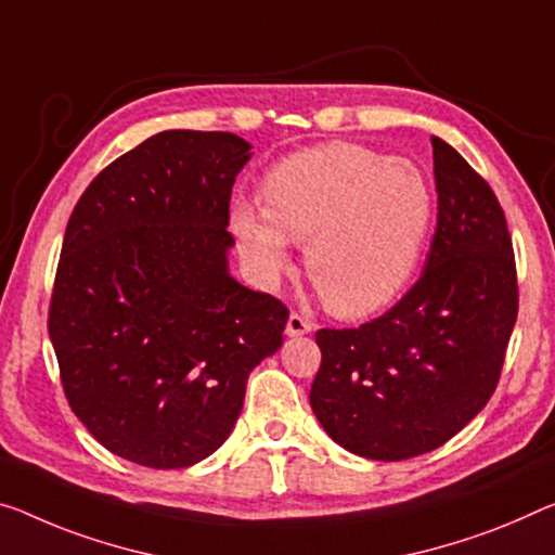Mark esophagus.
<instances>
[{
  "label": "esophagus",
  "mask_w": 555,
  "mask_h": 555,
  "mask_svg": "<svg viewBox=\"0 0 555 555\" xmlns=\"http://www.w3.org/2000/svg\"><path fill=\"white\" fill-rule=\"evenodd\" d=\"M287 337H300V335H307V332H312V322L305 318L302 312H293L287 318Z\"/></svg>",
  "instance_id": "esophagus-1"
}]
</instances>
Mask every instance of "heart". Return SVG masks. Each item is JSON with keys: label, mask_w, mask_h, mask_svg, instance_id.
Returning <instances> with one entry per match:
<instances>
[{"label": "heart", "mask_w": 555, "mask_h": 555, "mask_svg": "<svg viewBox=\"0 0 555 555\" xmlns=\"http://www.w3.org/2000/svg\"><path fill=\"white\" fill-rule=\"evenodd\" d=\"M266 210L230 212L237 248L262 280L305 245V275L339 318H364L402 293L420 266L434 218V191L409 158L362 143H322L278 160L262 176Z\"/></svg>", "instance_id": "b5f03b06"}]
</instances>
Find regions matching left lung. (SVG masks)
Wrapping results in <instances>:
<instances>
[{"instance_id": "left-lung-1", "label": "left lung", "mask_w": 555, "mask_h": 555, "mask_svg": "<svg viewBox=\"0 0 555 555\" xmlns=\"http://www.w3.org/2000/svg\"><path fill=\"white\" fill-rule=\"evenodd\" d=\"M439 218L426 268L382 318L318 330L310 404L339 447L402 462L462 431L499 385L518 314L514 243L491 185L431 135Z\"/></svg>"}]
</instances>
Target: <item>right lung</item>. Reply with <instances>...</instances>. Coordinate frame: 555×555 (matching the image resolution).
Segmentation results:
<instances>
[{
  "label": "right lung",
  "mask_w": 555,
  "mask_h": 555,
  "mask_svg": "<svg viewBox=\"0 0 555 555\" xmlns=\"http://www.w3.org/2000/svg\"><path fill=\"white\" fill-rule=\"evenodd\" d=\"M250 143L164 131L89 183L64 233L49 337L72 412L133 464L185 468L233 431L289 310L228 275Z\"/></svg>",
  "instance_id": "obj_1"
}]
</instances>
